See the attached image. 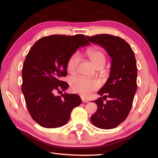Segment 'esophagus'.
Segmentation results:
<instances>
[{"instance_id":"34e87169","label":"esophagus","mask_w":158,"mask_h":158,"mask_svg":"<svg viewBox=\"0 0 158 158\" xmlns=\"http://www.w3.org/2000/svg\"><path fill=\"white\" fill-rule=\"evenodd\" d=\"M81 100H82V102H84V103H86V102H88V100L85 98L84 97H81Z\"/></svg>"}]
</instances>
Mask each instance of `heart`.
Listing matches in <instances>:
<instances>
[{"mask_svg": "<svg viewBox=\"0 0 158 158\" xmlns=\"http://www.w3.org/2000/svg\"><path fill=\"white\" fill-rule=\"evenodd\" d=\"M86 54L92 60L97 68L102 67L106 62V57L103 50L99 47H92L87 49ZM80 56L78 53H74L67 60V70L70 73H75L79 65ZM70 89L72 92L87 96L99 86L98 82L88 77L79 76L73 77L70 80Z\"/></svg>", "mask_w": 158, "mask_h": 158, "instance_id": "1", "label": "heart"}]
</instances>
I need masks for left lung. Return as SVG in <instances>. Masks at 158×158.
Masks as SVG:
<instances>
[{"label": "left lung", "mask_w": 158, "mask_h": 158, "mask_svg": "<svg viewBox=\"0 0 158 158\" xmlns=\"http://www.w3.org/2000/svg\"><path fill=\"white\" fill-rule=\"evenodd\" d=\"M89 42L106 49L111 58L109 77L94 100L98 106L90 117L92 123L101 129L118 126L128 115L137 89V67L135 53L125 40L107 34L86 36ZM109 97V101L104 102Z\"/></svg>", "instance_id": "1"}]
</instances>
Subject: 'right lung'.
<instances>
[{
  "mask_svg": "<svg viewBox=\"0 0 158 158\" xmlns=\"http://www.w3.org/2000/svg\"><path fill=\"white\" fill-rule=\"evenodd\" d=\"M83 35H53L36 41L26 56L22 68V90L32 118L42 127L64 125L75 107L82 102L75 94H62L69 84L62 81L67 75V60L79 47L89 45Z\"/></svg>",
  "mask_w": 158,
  "mask_h": 158,
  "instance_id": "1",
  "label": "right lung"
}]
</instances>
